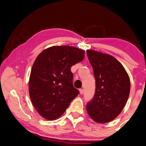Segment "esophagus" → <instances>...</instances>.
Here are the masks:
<instances>
[{
  "mask_svg": "<svg viewBox=\"0 0 146 146\" xmlns=\"http://www.w3.org/2000/svg\"><path fill=\"white\" fill-rule=\"evenodd\" d=\"M80 94H81V95L83 94L84 93V89H80Z\"/></svg>",
  "mask_w": 146,
  "mask_h": 146,
  "instance_id": "34e87169",
  "label": "esophagus"
}]
</instances>
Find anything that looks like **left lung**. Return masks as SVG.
<instances>
[{
    "instance_id": "left-lung-1",
    "label": "left lung",
    "mask_w": 146,
    "mask_h": 146,
    "mask_svg": "<svg viewBox=\"0 0 146 146\" xmlns=\"http://www.w3.org/2000/svg\"><path fill=\"white\" fill-rule=\"evenodd\" d=\"M96 80V92L87 103L90 117L105 123L120 113L129 97L130 78L123 66L115 57L96 50H87Z\"/></svg>"
}]
</instances>
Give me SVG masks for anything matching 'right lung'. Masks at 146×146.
Here are the masks:
<instances>
[{
    "label": "right lung",
    "instance_id": "1",
    "mask_svg": "<svg viewBox=\"0 0 146 146\" xmlns=\"http://www.w3.org/2000/svg\"><path fill=\"white\" fill-rule=\"evenodd\" d=\"M84 50L71 46H53L39 54L31 68L29 93L40 115L60 117L80 92L73 86L71 67L81 62Z\"/></svg>",
    "mask_w": 146,
    "mask_h": 146
}]
</instances>
